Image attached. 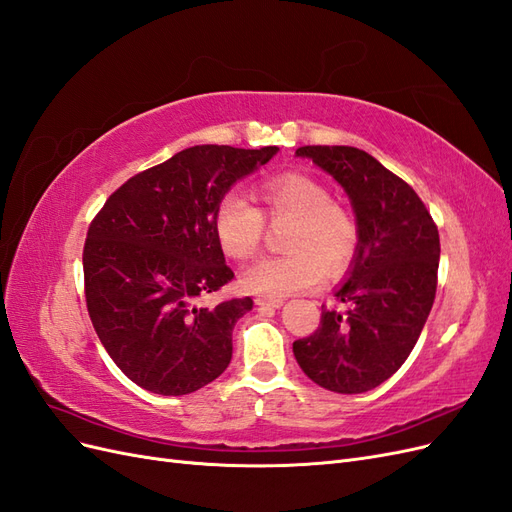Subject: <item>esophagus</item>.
<instances>
[{"label":"esophagus","mask_w":512,"mask_h":512,"mask_svg":"<svg viewBox=\"0 0 512 512\" xmlns=\"http://www.w3.org/2000/svg\"><path fill=\"white\" fill-rule=\"evenodd\" d=\"M258 307H282L284 299L282 297H273V299H265V297H258L256 299Z\"/></svg>","instance_id":"34e87169"}]
</instances>
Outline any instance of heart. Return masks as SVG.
Segmentation results:
<instances>
[{"label": "heart", "mask_w": 512, "mask_h": 512, "mask_svg": "<svg viewBox=\"0 0 512 512\" xmlns=\"http://www.w3.org/2000/svg\"><path fill=\"white\" fill-rule=\"evenodd\" d=\"M258 209L239 190L226 192L213 213V235L232 260L252 258L269 222H288L282 247L286 254L262 258L241 275V286L252 294L286 297L309 290L331 277L344 275L359 256L361 232L354 215L331 200L322 181L303 173H284L260 185Z\"/></svg>", "instance_id": "b5f03b06"}]
</instances>
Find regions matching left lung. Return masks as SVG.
<instances>
[{
	"mask_svg": "<svg viewBox=\"0 0 512 512\" xmlns=\"http://www.w3.org/2000/svg\"><path fill=\"white\" fill-rule=\"evenodd\" d=\"M309 158L350 196L359 256L337 288L342 309H322L320 327L292 344L309 380L333 393H365L406 363L436 299L440 235L410 185L356 147L305 145Z\"/></svg>",
	"mask_w": 512,
	"mask_h": 512,
	"instance_id": "left-lung-1",
	"label": "left lung"
}]
</instances>
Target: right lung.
Returning <instances> with one entry per match:
<instances>
[{
    "mask_svg": "<svg viewBox=\"0 0 512 512\" xmlns=\"http://www.w3.org/2000/svg\"><path fill=\"white\" fill-rule=\"evenodd\" d=\"M277 147L196 145L130 177L89 224L83 273L91 324L115 365L158 395L213 382L232 356V329L250 297L198 307L235 273L213 235L230 185Z\"/></svg>",
    "mask_w": 512,
    "mask_h": 512,
    "instance_id": "add662e5",
    "label": "right lung"
}]
</instances>
